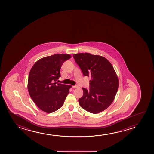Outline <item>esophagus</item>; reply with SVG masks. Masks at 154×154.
Instances as JSON below:
<instances>
[{
	"label": "esophagus",
	"mask_w": 154,
	"mask_h": 154,
	"mask_svg": "<svg viewBox=\"0 0 154 154\" xmlns=\"http://www.w3.org/2000/svg\"><path fill=\"white\" fill-rule=\"evenodd\" d=\"M72 87L73 88H78V86H72Z\"/></svg>",
	"instance_id": "obj_1"
}]
</instances>
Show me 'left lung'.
I'll return each mask as SVG.
<instances>
[{
    "instance_id": "1",
    "label": "left lung",
    "mask_w": 154,
    "mask_h": 154,
    "mask_svg": "<svg viewBox=\"0 0 154 154\" xmlns=\"http://www.w3.org/2000/svg\"><path fill=\"white\" fill-rule=\"evenodd\" d=\"M84 76H91L89 90L82 88L84 94L78 100L87 112L98 114L114 101L118 88V77L113 66L106 58L89 53L73 55Z\"/></svg>"
}]
</instances>
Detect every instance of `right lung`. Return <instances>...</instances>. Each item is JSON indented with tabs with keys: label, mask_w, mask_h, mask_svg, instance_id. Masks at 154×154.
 Here are the masks:
<instances>
[{
	"label": "right lung",
	"mask_w": 154,
	"mask_h": 154,
	"mask_svg": "<svg viewBox=\"0 0 154 154\" xmlns=\"http://www.w3.org/2000/svg\"><path fill=\"white\" fill-rule=\"evenodd\" d=\"M72 56L56 54L43 57L35 63L28 80L30 96L40 109L47 113L56 111L63 105L72 85L57 84L60 70L65 61Z\"/></svg>",
	"instance_id": "1"
}]
</instances>
